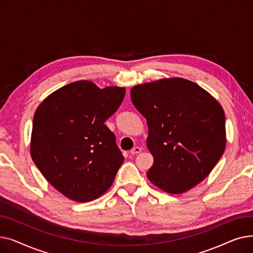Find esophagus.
<instances>
[{"label": "esophagus", "instance_id": "34e87169", "mask_svg": "<svg viewBox=\"0 0 253 253\" xmlns=\"http://www.w3.org/2000/svg\"><path fill=\"white\" fill-rule=\"evenodd\" d=\"M141 152V148H139V147H135V148H133L131 150V154L132 155H135V154H139Z\"/></svg>", "mask_w": 253, "mask_h": 253}]
</instances>
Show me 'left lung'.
<instances>
[{"mask_svg":"<svg viewBox=\"0 0 253 253\" xmlns=\"http://www.w3.org/2000/svg\"><path fill=\"white\" fill-rule=\"evenodd\" d=\"M131 100L147 119L151 182L181 194L206 178L225 148V117L218 101L181 78L134 86Z\"/></svg>","mask_w":253,"mask_h":253,"instance_id":"8db88e82","label":"left lung"}]
</instances>
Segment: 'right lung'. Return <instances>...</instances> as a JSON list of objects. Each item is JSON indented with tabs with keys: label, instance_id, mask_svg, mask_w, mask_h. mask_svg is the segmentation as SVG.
<instances>
[{
	"label": "right lung",
	"instance_id": "obj_1",
	"mask_svg": "<svg viewBox=\"0 0 253 253\" xmlns=\"http://www.w3.org/2000/svg\"><path fill=\"white\" fill-rule=\"evenodd\" d=\"M125 88L90 81L50 94L34 116L31 156L44 177L77 202L100 197L112 185L124 157L104 124L121 105Z\"/></svg>",
	"mask_w": 253,
	"mask_h": 253
}]
</instances>
